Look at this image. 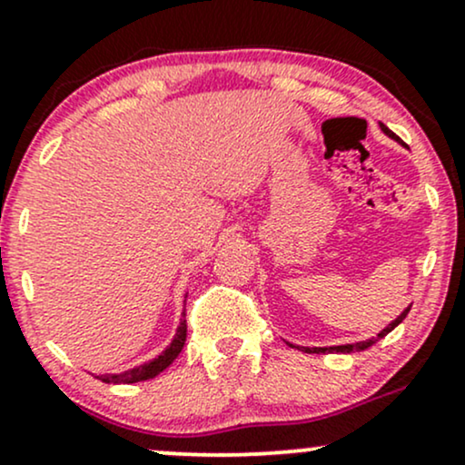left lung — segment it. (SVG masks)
<instances>
[{"mask_svg":"<svg viewBox=\"0 0 465 465\" xmlns=\"http://www.w3.org/2000/svg\"><path fill=\"white\" fill-rule=\"evenodd\" d=\"M381 129H382V131H385L389 137H393V140H398V135H396V133H393V131H389L385 124H381ZM398 142H400V140H398ZM409 311H411V306H409V308H407V311H404L402 314H400V317L396 319V322H393V323H389V325H387V328H385V330H382V332L376 336V339H370V341H361V343H350V345H336V348H306V351H308V354H325V351H328V354H330V351H343V354H350V351H362V350L371 348V345H373V343H376V341H378V339H382V336H387L389 332H391V330H393V328H396V325H398L400 322H402V319H404V317H407V314H409Z\"/></svg>","mask_w":465,"mask_h":465,"instance_id":"obj_1","label":"left lung"}]
</instances>
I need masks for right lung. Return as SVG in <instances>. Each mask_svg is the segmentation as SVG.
Returning <instances> with one entry per match:
<instances>
[{"label": "right lung", "mask_w": 465, "mask_h": 465, "mask_svg": "<svg viewBox=\"0 0 465 465\" xmlns=\"http://www.w3.org/2000/svg\"><path fill=\"white\" fill-rule=\"evenodd\" d=\"M185 334H188V323H185V312H183V319H181L173 343H170L168 348H165V351H162V354L157 356V359L146 362V365L135 367V370L124 371V373H114V376H98V378L103 382H126V385H131V382L151 381V378L157 376V373H162L165 367L173 365V361L181 354V350H183V345H185Z\"/></svg>", "instance_id": "add662e5"}]
</instances>
